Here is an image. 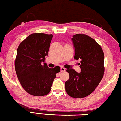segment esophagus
I'll return each mask as SVG.
<instances>
[{"label":"esophagus","instance_id":"34e87169","mask_svg":"<svg viewBox=\"0 0 121 121\" xmlns=\"http://www.w3.org/2000/svg\"><path fill=\"white\" fill-rule=\"evenodd\" d=\"M60 71H61V72H65V69L64 67H61L60 68Z\"/></svg>","mask_w":121,"mask_h":121}]
</instances>
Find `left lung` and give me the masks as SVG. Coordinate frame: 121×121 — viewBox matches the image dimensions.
<instances>
[{
  "label": "left lung",
  "instance_id": "obj_1",
  "mask_svg": "<svg viewBox=\"0 0 121 121\" xmlns=\"http://www.w3.org/2000/svg\"><path fill=\"white\" fill-rule=\"evenodd\" d=\"M75 54L80 59L81 72L73 69L67 70L69 78L65 82V91L74 98H82L92 93L103 77L104 56L102 47L93 39L85 34L73 36Z\"/></svg>",
  "mask_w": 121,
  "mask_h": 121
}]
</instances>
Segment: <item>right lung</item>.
<instances>
[{"mask_svg": "<svg viewBox=\"0 0 121 121\" xmlns=\"http://www.w3.org/2000/svg\"><path fill=\"white\" fill-rule=\"evenodd\" d=\"M52 34L34 33L19 44L14 65L19 82L27 92L35 96L49 93L56 74L60 68H50L45 62L48 56Z\"/></svg>", "mask_w": 121, "mask_h": 121, "instance_id": "1", "label": "right lung"}]
</instances>
